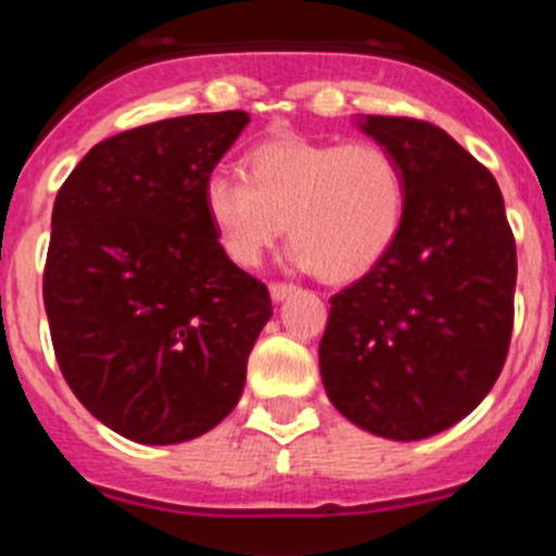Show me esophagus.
Segmentation results:
<instances>
[{"label":"esophagus","mask_w":556,"mask_h":556,"mask_svg":"<svg viewBox=\"0 0 556 556\" xmlns=\"http://www.w3.org/2000/svg\"><path fill=\"white\" fill-rule=\"evenodd\" d=\"M268 293H271L274 302H285L288 295L295 293V288L293 285H285V282H271L268 285Z\"/></svg>","instance_id":"34e87169"}]
</instances>
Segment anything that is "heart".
Instances as JSON below:
<instances>
[{"label":"heart","mask_w":556,"mask_h":556,"mask_svg":"<svg viewBox=\"0 0 556 556\" xmlns=\"http://www.w3.org/2000/svg\"><path fill=\"white\" fill-rule=\"evenodd\" d=\"M202 207L222 252L254 266L288 227L290 263L326 282H354L395 247L406 216L401 161L376 142L277 137L243 155V180L214 173Z\"/></svg>","instance_id":"heart-1"}]
</instances>
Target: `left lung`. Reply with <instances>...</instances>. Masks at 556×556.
I'll return each instance as SVG.
<instances>
[{
    "label": "left lung",
    "mask_w": 556,
    "mask_h": 556,
    "mask_svg": "<svg viewBox=\"0 0 556 556\" xmlns=\"http://www.w3.org/2000/svg\"><path fill=\"white\" fill-rule=\"evenodd\" d=\"M401 161L406 216L389 254L331 295L318 359L337 412L392 442H419L475 412L505 365L516 241L494 175L447 131L362 114Z\"/></svg>",
    "instance_id": "obj_1"
}]
</instances>
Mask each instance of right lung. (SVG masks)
Returning <instances> with one entry per match:
<instances>
[{"label":"right lung","mask_w":556,"mask_h":556,"mask_svg":"<svg viewBox=\"0 0 556 556\" xmlns=\"http://www.w3.org/2000/svg\"><path fill=\"white\" fill-rule=\"evenodd\" d=\"M247 123L214 112L123 131L56 191L43 274L56 362L81 406L131 442L216 428L274 313L202 207L207 175Z\"/></svg>","instance_id":"obj_1"}]
</instances>
